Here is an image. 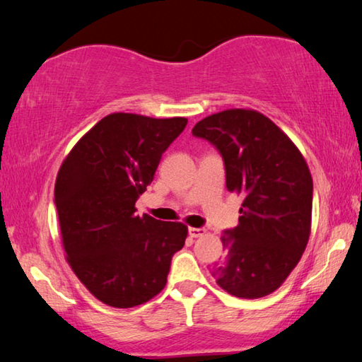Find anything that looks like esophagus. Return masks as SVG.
Wrapping results in <instances>:
<instances>
[{"label": "esophagus", "mask_w": 362, "mask_h": 362, "mask_svg": "<svg viewBox=\"0 0 362 362\" xmlns=\"http://www.w3.org/2000/svg\"><path fill=\"white\" fill-rule=\"evenodd\" d=\"M188 235L192 236V238H201V236L206 235V230L204 228H194V226H189Z\"/></svg>", "instance_id": "1"}]
</instances>
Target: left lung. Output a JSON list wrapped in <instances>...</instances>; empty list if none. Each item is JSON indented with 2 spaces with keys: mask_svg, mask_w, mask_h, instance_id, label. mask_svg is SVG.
<instances>
[{
  "mask_svg": "<svg viewBox=\"0 0 362 362\" xmlns=\"http://www.w3.org/2000/svg\"><path fill=\"white\" fill-rule=\"evenodd\" d=\"M192 132L220 151L226 188L244 196L240 223L222 236L225 257L212 267V276L235 297H265L284 283L308 244V164L296 144L255 110H223L196 122Z\"/></svg>",
  "mask_w": 362,
  "mask_h": 362,
  "instance_id": "left-lung-1",
  "label": "left lung"
}]
</instances>
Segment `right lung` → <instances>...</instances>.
I'll list each match as a JSON object with an SVG mask.
<instances>
[{
  "mask_svg": "<svg viewBox=\"0 0 362 362\" xmlns=\"http://www.w3.org/2000/svg\"><path fill=\"white\" fill-rule=\"evenodd\" d=\"M187 122L112 113L78 140L59 169L54 203L66 262L105 305L132 308L158 296L185 244L187 225L139 217L136 201Z\"/></svg>",
  "mask_w": 362,
  "mask_h": 362,
  "instance_id": "right-lung-1",
  "label": "right lung"
}]
</instances>
